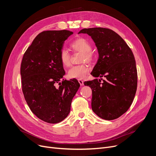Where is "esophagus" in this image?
I'll return each instance as SVG.
<instances>
[{
  "label": "esophagus",
  "instance_id": "obj_1",
  "mask_svg": "<svg viewBox=\"0 0 156 156\" xmlns=\"http://www.w3.org/2000/svg\"><path fill=\"white\" fill-rule=\"evenodd\" d=\"M78 82L80 84L81 86H83L84 84H83V81L81 80H78Z\"/></svg>",
  "mask_w": 156,
  "mask_h": 156
}]
</instances>
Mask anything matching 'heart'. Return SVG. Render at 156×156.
<instances>
[{"mask_svg":"<svg viewBox=\"0 0 156 156\" xmlns=\"http://www.w3.org/2000/svg\"><path fill=\"white\" fill-rule=\"evenodd\" d=\"M71 47L75 52L82 53L81 62L90 63L94 59V55L92 52V45L87 40L83 38H78L74 40L71 44ZM71 55L67 49L62 48L59 53V59L62 64L65 67L70 65ZM89 72V69L85 64H80L73 66L68 71V76L72 79L81 80L84 78Z\"/></svg>","mask_w":156,"mask_h":156,"instance_id":"heart-1","label":"heart"}]
</instances>
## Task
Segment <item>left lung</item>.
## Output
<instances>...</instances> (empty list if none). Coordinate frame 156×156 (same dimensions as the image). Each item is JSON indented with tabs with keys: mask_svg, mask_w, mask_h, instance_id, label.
Returning <instances> with one entry per match:
<instances>
[{
	"mask_svg": "<svg viewBox=\"0 0 156 156\" xmlns=\"http://www.w3.org/2000/svg\"><path fill=\"white\" fill-rule=\"evenodd\" d=\"M95 44L99 59L91 75L105 77L85 81L92 88V109L105 120H112L125 113L132 105L136 91L137 70L131 48L115 31L104 28H84Z\"/></svg>",
	"mask_w": 156,
	"mask_h": 156,
	"instance_id": "1",
	"label": "left lung"
}]
</instances>
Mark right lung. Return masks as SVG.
<instances>
[{"label": "right lung", "instance_id": "obj_1", "mask_svg": "<svg viewBox=\"0 0 156 156\" xmlns=\"http://www.w3.org/2000/svg\"><path fill=\"white\" fill-rule=\"evenodd\" d=\"M73 34L64 30L41 32L23 57L20 73L24 99L32 112L48 123L68 116L80 86L76 79L61 81L65 71L59 53Z\"/></svg>", "mask_w": 156, "mask_h": 156}]
</instances>
